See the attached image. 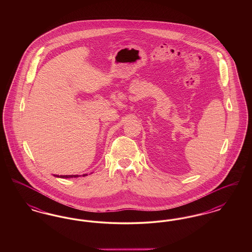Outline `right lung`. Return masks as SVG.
<instances>
[{"label":"right lung","instance_id":"add662e5","mask_svg":"<svg viewBox=\"0 0 252 252\" xmlns=\"http://www.w3.org/2000/svg\"><path fill=\"white\" fill-rule=\"evenodd\" d=\"M56 177H60V178H62V179H69V178H77L78 177V175H69V176H56Z\"/></svg>","mask_w":252,"mask_h":252}]
</instances>
